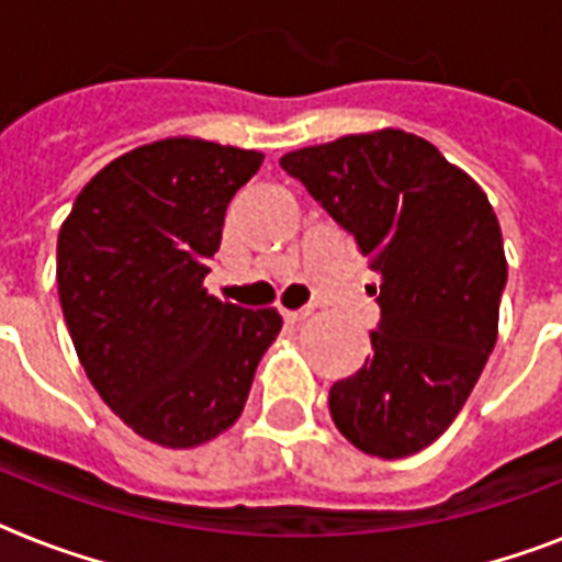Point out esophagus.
<instances>
[{"label":"esophagus","instance_id":"esophagus-1","mask_svg":"<svg viewBox=\"0 0 562 562\" xmlns=\"http://www.w3.org/2000/svg\"><path fill=\"white\" fill-rule=\"evenodd\" d=\"M312 315V308H282V317L289 321V324H300V321H306Z\"/></svg>","mask_w":562,"mask_h":562}]
</instances>
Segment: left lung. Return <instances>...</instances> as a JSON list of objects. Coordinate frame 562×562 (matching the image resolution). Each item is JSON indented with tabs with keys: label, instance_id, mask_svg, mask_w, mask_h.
Listing matches in <instances>:
<instances>
[{
	"label": "left lung",
	"instance_id": "1",
	"mask_svg": "<svg viewBox=\"0 0 562 562\" xmlns=\"http://www.w3.org/2000/svg\"><path fill=\"white\" fill-rule=\"evenodd\" d=\"M280 166L379 277L373 356L333 384L329 414L361 452L408 458L452 426L496 347L507 282L496 212L467 171L396 127L308 145Z\"/></svg>",
	"mask_w": 562,
	"mask_h": 562
}]
</instances>
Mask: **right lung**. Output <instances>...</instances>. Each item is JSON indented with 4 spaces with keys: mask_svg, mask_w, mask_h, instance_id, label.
Masks as SVG:
<instances>
[{
    "mask_svg": "<svg viewBox=\"0 0 562 562\" xmlns=\"http://www.w3.org/2000/svg\"><path fill=\"white\" fill-rule=\"evenodd\" d=\"M262 154L171 136L108 162L57 236V294L81 368L119 419L192 449L245 411L277 308L203 289L233 194Z\"/></svg>",
    "mask_w": 562,
    "mask_h": 562,
    "instance_id": "right-lung-1",
    "label": "right lung"
}]
</instances>
